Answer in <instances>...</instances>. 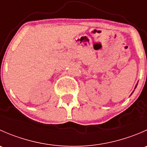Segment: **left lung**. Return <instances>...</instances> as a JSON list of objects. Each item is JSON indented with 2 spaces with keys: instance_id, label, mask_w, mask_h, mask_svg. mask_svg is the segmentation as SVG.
I'll return each instance as SVG.
<instances>
[{
  "instance_id": "8db88e82",
  "label": "left lung",
  "mask_w": 147,
  "mask_h": 147,
  "mask_svg": "<svg viewBox=\"0 0 147 147\" xmlns=\"http://www.w3.org/2000/svg\"><path fill=\"white\" fill-rule=\"evenodd\" d=\"M137 84H138V82L137 83V84H136L135 87H134V90H135V89H136V87H137ZM134 91H133V92H131V94H130V96H131V94H132V93H133V92H134Z\"/></svg>"
}]
</instances>
